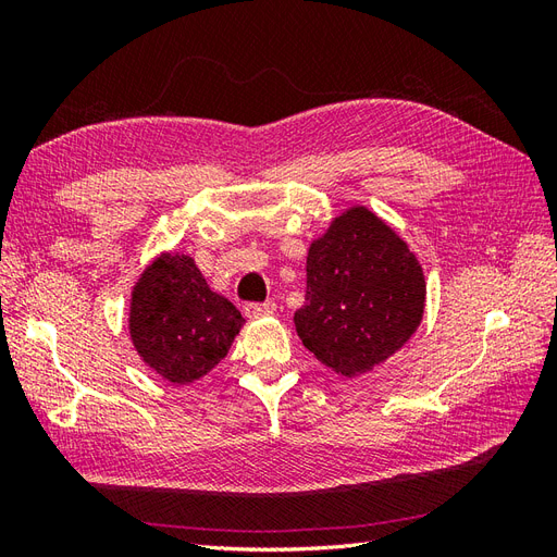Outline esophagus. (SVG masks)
Returning a JSON list of instances; mask_svg holds the SVG:
<instances>
[{
    "label": "esophagus",
    "instance_id": "34e87169",
    "mask_svg": "<svg viewBox=\"0 0 557 557\" xmlns=\"http://www.w3.org/2000/svg\"><path fill=\"white\" fill-rule=\"evenodd\" d=\"M276 311V305L274 301H262V305H258V301H250V305L244 307V313L248 318H258V315H269Z\"/></svg>",
    "mask_w": 557,
    "mask_h": 557
}]
</instances>
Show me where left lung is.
<instances>
[{"label":"left lung","mask_w":557,"mask_h":557,"mask_svg":"<svg viewBox=\"0 0 557 557\" xmlns=\"http://www.w3.org/2000/svg\"><path fill=\"white\" fill-rule=\"evenodd\" d=\"M295 311L301 344L342 376L397 352L423 320L425 276L395 230L364 207L336 215L307 256V297Z\"/></svg>","instance_id":"1"}]
</instances>
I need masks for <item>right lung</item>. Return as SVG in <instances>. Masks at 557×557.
I'll use <instances>...</instances> for the list:
<instances>
[{"instance_id":"add662e5","label":"right lung","mask_w":557,"mask_h":557,"mask_svg":"<svg viewBox=\"0 0 557 557\" xmlns=\"http://www.w3.org/2000/svg\"><path fill=\"white\" fill-rule=\"evenodd\" d=\"M242 325L239 309L213 293L183 252H164L148 264L132 290V344L150 369L176 385L209 374Z\"/></svg>"}]
</instances>
